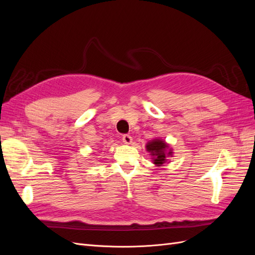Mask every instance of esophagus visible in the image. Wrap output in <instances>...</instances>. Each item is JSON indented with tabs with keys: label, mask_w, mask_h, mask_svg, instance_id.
Returning a JSON list of instances; mask_svg holds the SVG:
<instances>
[{
	"label": "esophagus",
	"mask_w": 255,
	"mask_h": 255,
	"mask_svg": "<svg viewBox=\"0 0 255 255\" xmlns=\"http://www.w3.org/2000/svg\"><path fill=\"white\" fill-rule=\"evenodd\" d=\"M122 140H123V142H125V143L129 144L130 142H132L133 138H132V136H129V135H123L122 136Z\"/></svg>",
	"instance_id": "34e87169"
}]
</instances>
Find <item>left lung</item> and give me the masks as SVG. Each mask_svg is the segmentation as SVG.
<instances>
[{
  "label": "left lung",
  "mask_w": 255,
  "mask_h": 255,
  "mask_svg": "<svg viewBox=\"0 0 255 255\" xmlns=\"http://www.w3.org/2000/svg\"><path fill=\"white\" fill-rule=\"evenodd\" d=\"M146 151L152 155L153 163L156 166H161L167 163V158L172 156V150L169 149V144H167L164 140L160 139H153L149 141L145 145Z\"/></svg>",
  "instance_id": "obj_1"
}]
</instances>
